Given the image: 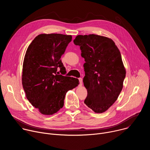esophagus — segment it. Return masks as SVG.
<instances>
[{
	"instance_id": "esophagus-1",
	"label": "esophagus",
	"mask_w": 150,
	"mask_h": 150,
	"mask_svg": "<svg viewBox=\"0 0 150 150\" xmlns=\"http://www.w3.org/2000/svg\"><path fill=\"white\" fill-rule=\"evenodd\" d=\"M78 79L79 81V86H81V85H82V79L81 78H78Z\"/></svg>"
}]
</instances>
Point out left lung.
Here are the masks:
<instances>
[{
  "mask_svg": "<svg viewBox=\"0 0 150 150\" xmlns=\"http://www.w3.org/2000/svg\"><path fill=\"white\" fill-rule=\"evenodd\" d=\"M84 58L83 82L87 90L84 103L95 113L108 110L118 98L126 76L119 49L110 38L78 35L74 40Z\"/></svg>",
  "mask_w": 150,
  "mask_h": 150,
  "instance_id": "1",
  "label": "left lung"
}]
</instances>
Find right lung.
Instances as JSON below:
<instances>
[{
  "instance_id": "right-lung-1",
  "label": "right lung",
  "mask_w": 150,
  "mask_h": 150,
  "mask_svg": "<svg viewBox=\"0 0 150 150\" xmlns=\"http://www.w3.org/2000/svg\"><path fill=\"white\" fill-rule=\"evenodd\" d=\"M72 38L71 35L41 34L27 49L23 87L29 102L42 115L57 113L63 108L67 93L79 83L77 78L57 74L58 68L62 74L66 73L60 57Z\"/></svg>"
}]
</instances>
